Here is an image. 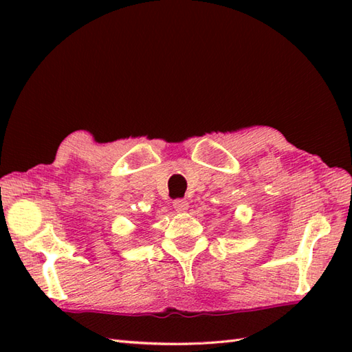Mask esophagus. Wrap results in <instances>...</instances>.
<instances>
[{"mask_svg": "<svg viewBox=\"0 0 352 352\" xmlns=\"http://www.w3.org/2000/svg\"><path fill=\"white\" fill-rule=\"evenodd\" d=\"M174 208L177 213H184L189 208V203L186 199H175L174 201Z\"/></svg>", "mask_w": 352, "mask_h": 352, "instance_id": "esophagus-1", "label": "esophagus"}]
</instances>
